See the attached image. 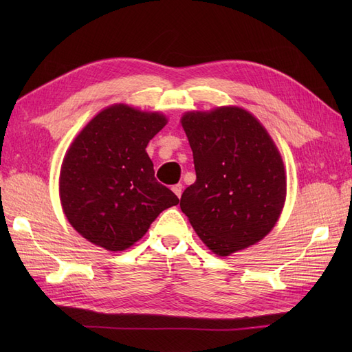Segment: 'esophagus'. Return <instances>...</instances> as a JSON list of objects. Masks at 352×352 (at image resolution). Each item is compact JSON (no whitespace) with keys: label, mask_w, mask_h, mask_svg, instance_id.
<instances>
[{"label":"esophagus","mask_w":352,"mask_h":352,"mask_svg":"<svg viewBox=\"0 0 352 352\" xmlns=\"http://www.w3.org/2000/svg\"><path fill=\"white\" fill-rule=\"evenodd\" d=\"M182 189H184V186L180 185V184H177V185H175V186L172 188V190H173V192H175L176 195H177V198L182 197Z\"/></svg>","instance_id":"1"}]
</instances>
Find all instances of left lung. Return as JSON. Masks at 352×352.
Listing matches in <instances>:
<instances>
[{
    "label": "left lung",
    "instance_id": "obj_1",
    "mask_svg": "<svg viewBox=\"0 0 352 352\" xmlns=\"http://www.w3.org/2000/svg\"><path fill=\"white\" fill-rule=\"evenodd\" d=\"M180 124L197 173L180 198L190 226L219 257L260 242L286 199L285 164L267 129L238 105L186 111Z\"/></svg>",
    "mask_w": 352,
    "mask_h": 352
}]
</instances>
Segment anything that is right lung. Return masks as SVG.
<instances>
[{
	"instance_id": "add662e5",
	"label": "right lung",
	"mask_w": 352,
	"mask_h": 352,
	"mask_svg": "<svg viewBox=\"0 0 352 352\" xmlns=\"http://www.w3.org/2000/svg\"><path fill=\"white\" fill-rule=\"evenodd\" d=\"M160 111L113 104L74 136L63 158V212L80 236L107 251L131 248L179 198L158 184L146 145L167 124Z\"/></svg>"
}]
</instances>
